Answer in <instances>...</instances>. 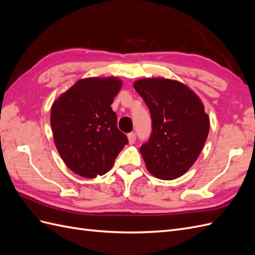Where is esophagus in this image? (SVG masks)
<instances>
[{"label": "esophagus", "mask_w": 255, "mask_h": 255, "mask_svg": "<svg viewBox=\"0 0 255 255\" xmlns=\"http://www.w3.org/2000/svg\"><path fill=\"white\" fill-rule=\"evenodd\" d=\"M128 142L130 144H133L136 141V134L135 133H129V134H128Z\"/></svg>", "instance_id": "obj_1"}]
</instances>
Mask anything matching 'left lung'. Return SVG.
I'll return each mask as SVG.
<instances>
[{"label":"left lung","instance_id":"obj_1","mask_svg":"<svg viewBox=\"0 0 255 255\" xmlns=\"http://www.w3.org/2000/svg\"><path fill=\"white\" fill-rule=\"evenodd\" d=\"M134 88L152 119L151 136L140 146L146 169L160 180L177 179L195 164L210 130L201 100L186 85L164 78L138 80Z\"/></svg>","mask_w":255,"mask_h":255}]
</instances>
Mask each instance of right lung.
<instances>
[{
    "label": "right lung",
    "mask_w": 255,
    "mask_h": 255,
    "mask_svg": "<svg viewBox=\"0 0 255 255\" xmlns=\"http://www.w3.org/2000/svg\"><path fill=\"white\" fill-rule=\"evenodd\" d=\"M121 86L117 78L84 79L53 103L54 141L74 173L89 179L105 174L128 142L117 128V115L111 107Z\"/></svg>",
    "instance_id": "1"
}]
</instances>
